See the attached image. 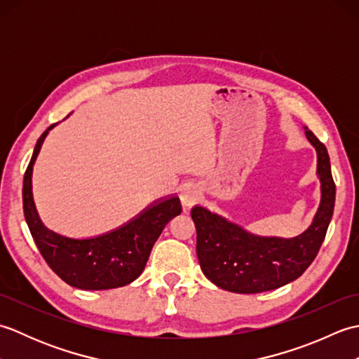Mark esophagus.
I'll return each instance as SVG.
<instances>
[{"instance_id": "esophagus-1", "label": "esophagus", "mask_w": 359, "mask_h": 359, "mask_svg": "<svg viewBox=\"0 0 359 359\" xmlns=\"http://www.w3.org/2000/svg\"><path fill=\"white\" fill-rule=\"evenodd\" d=\"M199 199H201L199 191H196L194 188H188L185 189L184 194H182V205H184L185 210H189L194 203L199 202Z\"/></svg>"}]
</instances>
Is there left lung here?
Returning <instances> with one entry per match:
<instances>
[{
	"label": "left lung",
	"mask_w": 359,
	"mask_h": 359,
	"mask_svg": "<svg viewBox=\"0 0 359 359\" xmlns=\"http://www.w3.org/2000/svg\"><path fill=\"white\" fill-rule=\"evenodd\" d=\"M316 151V174L321 182V202L306 231L294 238L257 236L208 208L191 210L197 231L196 253L207 279L231 293L253 294L287 285L313 262L333 216L334 193L329 152L304 126Z\"/></svg>",
	"instance_id": "left-lung-1"
}]
</instances>
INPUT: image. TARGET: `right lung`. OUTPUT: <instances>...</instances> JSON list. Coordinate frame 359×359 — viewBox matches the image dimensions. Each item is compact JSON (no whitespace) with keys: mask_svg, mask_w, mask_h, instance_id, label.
<instances>
[{"mask_svg":"<svg viewBox=\"0 0 359 359\" xmlns=\"http://www.w3.org/2000/svg\"><path fill=\"white\" fill-rule=\"evenodd\" d=\"M50 125L38 139L22 182V207L30 234L44 261L66 284L80 290H108L140 276L165 225L182 212L175 194L160 197L114 230L90 238H69L46 226L34 202L32 172Z\"/></svg>","mask_w":359,"mask_h":359,"instance_id":"right-lung-1","label":"right lung"}]
</instances>
